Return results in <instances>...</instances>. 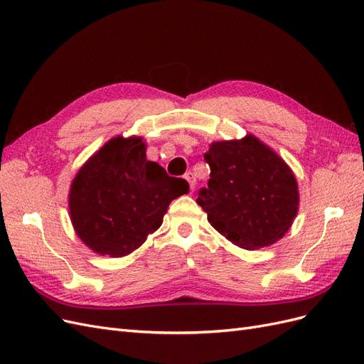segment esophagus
<instances>
[{
    "instance_id": "obj_1",
    "label": "esophagus",
    "mask_w": 364,
    "mask_h": 364,
    "mask_svg": "<svg viewBox=\"0 0 364 364\" xmlns=\"http://www.w3.org/2000/svg\"><path fill=\"white\" fill-rule=\"evenodd\" d=\"M185 179H186V182L190 183L191 191H194V188H196V178H194V174H193L191 171H188V173L185 174Z\"/></svg>"
}]
</instances>
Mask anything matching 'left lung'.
Instances as JSON below:
<instances>
[{
  "label": "left lung",
  "instance_id": "left-lung-1",
  "mask_svg": "<svg viewBox=\"0 0 364 364\" xmlns=\"http://www.w3.org/2000/svg\"><path fill=\"white\" fill-rule=\"evenodd\" d=\"M205 161L211 178L197 203L215 230L247 250L272 246L287 234L299 211V188L277 151L247 134L213 142Z\"/></svg>",
  "mask_w": 364,
  "mask_h": 364
}]
</instances>
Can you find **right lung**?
<instances>
[{
  "label": "right lung",
  "mask_w": 364,
  "mask_h": 364,
  "mask_svg": "<svg viewBox=\"0 0 364 364\" xmlns=\"http://www.w3.org/2000/svg\"><path fill=\"white\" fill-rule=\"evenodd\" d=\"M141 136H115L87 159L71 182L73 228L98 255L126 257L162 225L171 200L186 194L185 179L147 161Z\"/></svg>",
  "instance_id": "obj_1"
}]
</instances>
